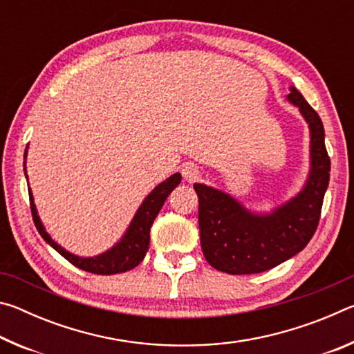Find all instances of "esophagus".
I'll use <instances>...</instances> for the list:
<instances>
[{
    "label": "esophagus",
    "mask_w": 354,
    "mask_h": 354,
    "mask_svg": "<svg viewBox=\"0 0 354 354\" xmlns=\"http://www.w3.org/2000/svg\"><path fill=\"white\" fill-rule=\"evenodd\" d=\"M181 173H183V178L187 183H195L196 179L200 178V169L194 162L184 164L183 169H181Z\"/></svg>",
    "instance_id": "1"
}]
</instances>
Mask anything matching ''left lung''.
I'll return each mask as SVG.
<instances>
[{
	"mask_svg": "<svg viewBox=\"0 0 354 354\" xmlns=\"http://www.w3.org/2000/svg\"><path fill=\"white\" fill-rule=\"evenodd\" d=\"M287 101L306 120L310 167L303 189L272 212H253L234 196L195 183L198 195L201 248L214 268L230 274L261 273L299 253L313 239L320 220L331 162L323 123L295 87Z\"/></svg>",
	"mask_w": 354,
	"mask_h": 354,
	"instance_id": "8db88e82",
	"label": "left lung"
}]
</instances>
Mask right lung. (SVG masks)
<instances>
[{
    "label": "right lung",
    "instance_id": "right-lung-1",
    "mask_svg": "<svg viewBox=\"0 0 354 354\" xmlns=\"http://www.w3.org/2000/svg\"><path fill=\"white\" fill-rule=\"evenodd\" d=\"M26 156L28 148L25 151V176L28 179ZM179 183H181V173H175V175H171L170 178H167L165 181L156 185V187L147 195V198L142 201L140 207L137 209L134 218L131 220L128 230L122 236V239H120L113 247L106 250L104 253L92 257L76 256L65 250L64 247H61L57 242L53 241L39 217L31 187H28V190L29 200H31V212L35 227H37L40 236L44 237V241L48 245H51L59 254L64 256L68 262H71L73 266L81 268L84 272H91L95 274H115L128 272L136 266H139L143 261V257H145L149 247V230H151L153 221L158 217L160 207L164 206L167 196L171 194V190L175 189Z\"/></svg>",
    "mask_w": 354,
    "mask_h": 354
}]
</instances>
